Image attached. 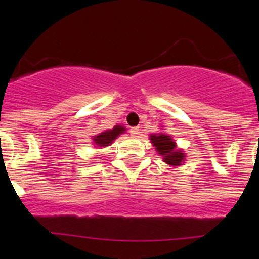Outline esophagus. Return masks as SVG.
I'll list each match as a JSON object with an SVG mask.
<instances>
[{
	"instance_id": "1",
	"label": "esophagus",
	"mask_w": 259,
	"mask_h": 259,
	"mask_svg": "<svg viewBox=\"0 0 259 259\" xmlns=\"http://www.w3.org/2000/svg\"><path fill=\"white\" fill-rule=\"evenodd\" d=\"M130 134H132L133 136H138L140 134V129L138 126H134V127H132V129H130Z\"/></svg>"
}]
</instances>
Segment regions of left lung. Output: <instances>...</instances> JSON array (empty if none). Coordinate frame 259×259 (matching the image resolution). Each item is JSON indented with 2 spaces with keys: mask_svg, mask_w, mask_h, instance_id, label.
Instances as JSON below:
<instances>
[{
  "mask_svg": "<svg viewBox=\"0 0 259 259\" xmlns=\"http://www.w3.org/2000/svg\"><path fill=\"white\" fill-rule=\"evenodd\" d=\"M150 140L153 147L156 148L157 153L163 158V162L169 167H180L185 163L186 154L183 150L178 148L177 142L170 135L165 133L151 134Z\"/></svg>",
  "mask_w": 259,
  "mask_h": 259,
  "instance_id": "obj_1",
  "label": "left lung"
}]
</instances>
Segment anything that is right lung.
I'll list each match as a JSON object with an SVG mask.
<instances>
[{"mask_svg":"<svg viewBox=\"0 0 259 259\" xmlns=\"http://www.w3.org/2000/svg\"><path fill=\"white\" fill-rule=\"evenodd\" d=\"M125 132H126L125 126L114 125V127H112V129H107L105 132L92 136V145H95V147H99V148L107 147L111 144H113V141H114L118 136L121 135V134H124Z\"/></svg>","mask_w":259,"mask_h":259,"instance_id":"1","label":"right lung"}]
</instances>
